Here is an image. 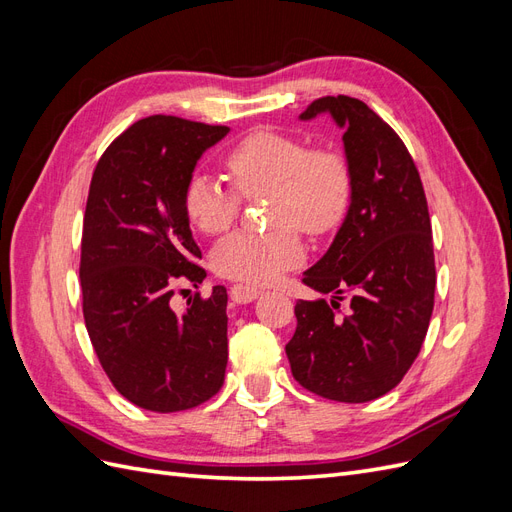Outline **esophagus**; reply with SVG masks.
Segmentation results:
<instances>
[{
    "label": "esophagus",
    "mask_w": 512,
    "mask_h": 512,
    "mask_svg": "<svg viewBox=\"0 0 512 512\" xmlns=\"http://www.w3.org/2000/svg\"><path fill=\"white\" fill-rule=\"evenodd\" d=\"M260 290L254 286H247V284H235L230 288V299L235 303H252L254 299H258Z\"/></svg>",
    "instance_id": "esophagus-1"
}]
</instances>
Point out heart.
<instances>
[{"label":"heart","mask_w":512,"mask_h":512,"mask_svg":"<svg viewBox=\"0 0 512 512\" xmlns=\"http://www.w3.org/2000/svg\"><path fill=\"white\" fill-rule=\"evenodd\" d=\"M224 166L235 185L196 173L183 192L194 228L218 235L237 220L242 196L269 192L271 232H232L213 247V269L228 280L267 284L303 258L299 226L312 237L329 235L352 205V170L335 149H307L299 136L258 128L232 147Z\"/></svg>","instance_id":"obj_1"}]
</instances>
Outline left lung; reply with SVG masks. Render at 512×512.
Masks as SVG:
<instances>
[{
    "mask_svg": "<svg viewBox=\"0 0 512 512\" xmlns=\"http://www.w3.org/2000/svg\"><path fill=\"white\" fill-rule=\"evenodd\" d=\"M320 113L344 128L354 192L327 254L303 273L305 286L335 297L297 301L286 354L303 389L363 404L395 389L425 342L436 292L431 222L421 175L389 123L350 96L318 98L301 119Z\"/></svg>",
    "mask_w": 512,
    "mask_h": 512,
    "instance_id": "8db88e82",
    "label": "left lung"
}]
</instances>
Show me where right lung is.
I'll return each instance as SVG.
<instances>
[{"label": "right lung", "mask_w": 512, "mask_h": 512, "mask_svg": "<svg viewBox=\"0 0 512 512\" xmlns=\"http://www.w3.org/2000/svg\"><path fill=\"white\" fill-rule=\"evenodd\" d=\"M173 115H151L119 134L94 170L81 241L85 327L115 389L151 412H181L222 389L228 294H194L183 314L170 299L181 280H205L183 211L203 153L228 134Z\"/></svg>", "instance_id": "1"}]
</instances>
